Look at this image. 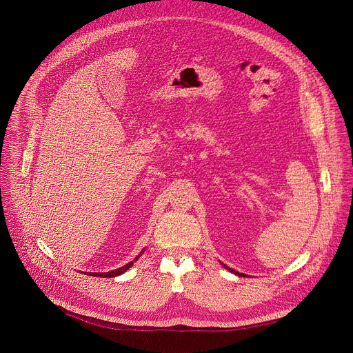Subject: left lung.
<instances>
[{"mask_svg": "<svg viewBox=\"0 0 353 353\" xmlns=\"http://www.w3.org/2000/svg\"><path fill=\"white\" fill-rule=\"evenodd\" d=\"M221 264H223V263H221ZM223 267H225L228 272H231V273H234V274H237V276H244L243 273H239V272H236V270H232V268H230V267H228V265H225V264H223Z\"/></svg>", "mask_w": 353, "mask_h": 353, "instance_id": "left-lung-1", "label": "left lung"}]
</instances>
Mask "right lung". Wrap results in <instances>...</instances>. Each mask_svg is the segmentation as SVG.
Returning a JSON list of instances; mask_svg holds the SVG:
<instances>
[{
	"instance_id": "obj_1",
	"label": "right lung",
	"mask_w": 353,
	"mask_h": 353,
	"mask_svg": "<svg viewBox=\"0 0 353 353\" xmlns=\"http://www.w3.org/2000/svg\"><path fill=\"white\" fill-rule=\"evenodd\" d=\"M143 251H145V250L141 251L139 256L135 257V260L128 263V264H125V265H122L121 268H117V270H112V272H108V273H92V272H90V273H88V276H93V277H116V276H121V274H123L126 270H129V268L133 265V263L138 261V259L143 254Z\"/></svg>"
}]
</instances>
